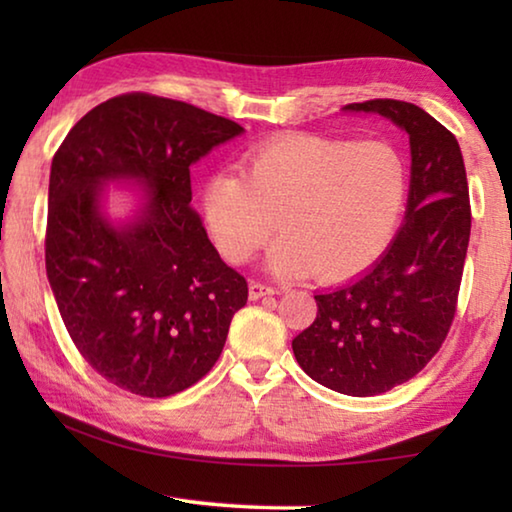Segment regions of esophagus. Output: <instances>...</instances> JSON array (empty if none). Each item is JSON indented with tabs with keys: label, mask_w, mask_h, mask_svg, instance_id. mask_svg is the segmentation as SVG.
Here are the masks:
<instances>
[{
	"label": "esophagus",
	"mask_w": 512,
	"mask_h": 512,
	"mask_svg": "<svg viewBox=\"0 0 512 512\" xmlns=\"http://www.w3.org/2000/svg\"><path fill=\"white\" fill-rule=\"evenodd\" d=\"M275 289L271 287V284H264V282H250L248 284V298L250 300H259L264 296H273Z\"/></svg>",
	"instance_id": "esophagus-1"
}]
</instances>
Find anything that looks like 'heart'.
Segmentation results:
<instances>
[{"mask_svg":"<svg viewBox=\"0 0 512 512\" xmlns=\"http://www.w3.org/2000/svg\"><path fill=\"white\" fill-rule=\"evenodd\" d=\"M406 189L409 169L391 142L291 133L255 146L244 158V176L207 180L203 210L230 262H248L280 225L284 237L268 257L271 271H311L332 282L361 271L386 248Z\"/></svg>","mask_w":512,"mask_h":512,"instance_id":"obj_1","label":"heart"}]
</instances>
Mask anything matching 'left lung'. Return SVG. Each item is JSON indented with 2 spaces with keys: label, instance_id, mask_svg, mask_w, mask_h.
Returning <instances> with one entry per match:
<instances>
[{
  "label": "left lung",
  "instance_id": "obj_1",
  "mask_svg": "<svg viewBox=\"0 0 512 512\" xmlns=\"http://www.w3.org/2000/svg\"><path fill=\"white\" fill-rule=\"evenodd\" d=\"M343 110L381 115L409 135L406 216L366 273L316 293V320L291 345L300 368L318 384L370 397L418 375L447 339L472 212L461 146L429 112L395 99L350 103Z\"/></svg>",
  "mask_w": 512,
  "mask_h": 512
}]
</instances>
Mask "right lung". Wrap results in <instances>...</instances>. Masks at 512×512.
Masks as SVG:
<instances>
[{"label": "right lung", "instance_id": "right-lung-1", "mask_svg": "<svg viewBox=\"0 0 512 512\" xmlns=\"http://www.w3.org/2000/svg\"><path fill=\"white\" fill-rule=\"evenodd\" d=\"M241 133L192 103L131 92L76 121L54 155L51 291L81 357L124 391L169 397L196 384L246 305L244 275L219 257L189 205V167ZM112 179L143 189L141 212L124 226L100 210Z\"/></svg>", "mask_w": 512, "mask_h": 512}]
</instances>
